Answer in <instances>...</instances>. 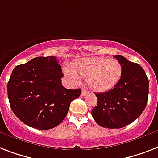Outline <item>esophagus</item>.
<instances>
[{
  "mask_svg": "<svg viewBox=\"0 0 158 158\" xmlns=\"http://www.w3.org/2000/svg\"><path fill=\"white\" fill-rule=\"evenodd\" d=\"M88 92L87 90H85V89H82V91H81V95L82 96H83V97H84V96H86V95L88 94Z\"/></svg>",
  "mask_w": 158,
  "mask_h": 158,
  "instance_id": "esophagus-1",
  "label": "esophagus"
}]
</instances>
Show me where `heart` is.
Listing matches in <instances>:
<instances>
[{"label": "heart", "mask_w": 158, "mask_h": 158, "mask_svg": "<svg viewBox=\"0 0 158 158\" xmlns=\"http://www.w3.org/2000/svg\"><path fill=\"white\" fill-rule=\"evenodd\" d=\"M64 73L73 81H79V76L86 78L88 87L95 92L110 90L118 83L123 74V66L118 60L95 57L80 59Z\"/></svg>", "instance_id": "b5f03b06"}]
</instances>
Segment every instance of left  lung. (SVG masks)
<instances>
[{"instance_id":"obj_1","label":"left lung","mask_w":158,"mask_h":158,"mask_svg":"<svg viewBox=\"0 0 158 158\" xmlns=\"http://www.w3.org/2000/svg\"><path fill=\"white\" fill-rule=\"evenodd\" d=\"M114 57L123 66L121 79L108 92L96 93L97 105L92 110L96 123L110 129L124 127L138 118L148 96V79L143 68L122 55Z\"/></svg>"}]
</instances>
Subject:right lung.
<instances>
[{
  "label": "right lung",
  "instance_id": "1",
  "mask_svg": "<svg viewBox=\"0 0 158 158\" xmlns=\"http://www.w3.org/2000/svg\"><path fill=\"white\" fill-rule=\"evenodd\" d=\"M56 57H38L13 70L7 85L10 107L31 127L48 130L63 121L81 89L65 88Z\"/></svg>",
  "mask_w": 158,
  "mask_h": 158
}]
</instances>
